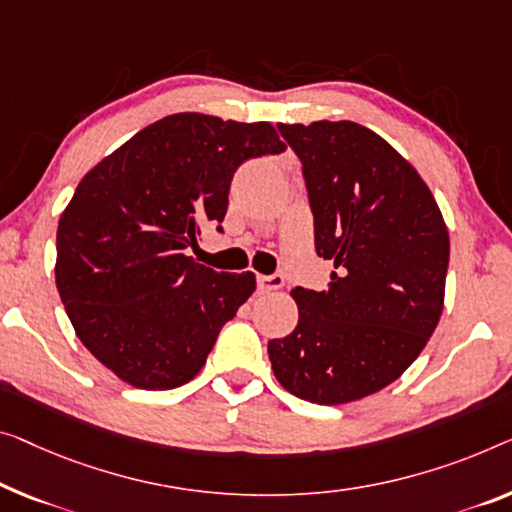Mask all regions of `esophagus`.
<instances>
[{"label": "esophagus", "instance_id": "obj_1", "mask_svg": "<svg viewBox=\"0 0 512 512\" xmlns=\"http://www.w3.org/2000/svg\"><path fill=\"white\" fill-rule=\"evenodd\" d=\"M285 278L280 273H273V276H257V289L259 292H276V289L282 287Z\"/></svg>", "mask_w": 512, "mask_h": 512}]
</instances>
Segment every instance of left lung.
Masks as SVG:
<instances>
[{
  "instance_id": "1",
  "label": "left lung",
  "mask_w": 512,
  "mask_h": 512,
  "mask_svg": "<svg viewBox=\"0 0 512 512\" xmlns=\"http://www.w3.org/2000/svg\"><path fill=\"white\" fill-rule=\"evenodd\" d=\"M301 160L326 292L296 287L299 324L269 342L273 375L315 404L361 400L398 379L444 310L448 230L430 188L354 121L280 124Z\"/></svg>"
}]
</instances>
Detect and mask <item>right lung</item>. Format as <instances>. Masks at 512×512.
<instances>
[{"label": "right lung", "instance_id": "add662e5", "mask_svg": "<svg viewBox=\"0 0 512 512\" xmlns=\"http://www.w3.org/2000/svg\"><path fill=\"white\" fill-rule=\"evenodd\" d=\"M271 124L200 112L156 121L101 160L61 213L57 289L75 333L119 379L167 391L193 379L255 276L193 262L223 232L236 167L285 151Z\"/></svg>", "mask_w": 512, "mask_h": 512}]
</instances>
